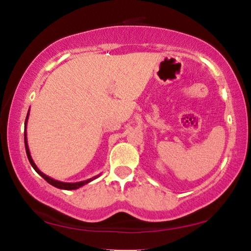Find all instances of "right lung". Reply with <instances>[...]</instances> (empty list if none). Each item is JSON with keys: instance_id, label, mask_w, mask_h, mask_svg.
Listing matches in <instances>:
<instances>
[{"instance_id": "1", "label": "right lung", "mask_w": 251, "mask_h": 251, "mask_svg": "<svg viewBox=\"0 0 251 251\" xmlns=\"http://www.w3.org/2000/svg\"><path fill=\"white\" fill-rule=\"evenodd\" d=\"M28 116H29V110H28V112H27V116H26V119H25V132H24V141H25V149H26V155H27V158H28V160H29V163H31L32 168L34 169L35 171L38 172L39 175L41 176L42 178L46 180L47 182L50 183V185H52L53 187H56V188H59V189H66V190H73V189H78V188H80V187H82V186L87 185V183H88V182L93 181V180L98 178V176H100V175H99V176H93V178H91V179L83 180V181H79V182H63V181H58V180H55V179L50 178V176H46L45 173L40 171L38 166L35 165L34 160H33V158H32V156H31V152H29V148H28V143H27V132H26V125H27Z\"/></svg>"}]
</instances>
